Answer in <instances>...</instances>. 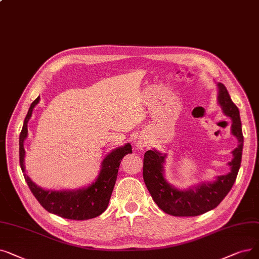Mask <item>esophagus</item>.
Listing matches in <instances>:
<instances>
[{"instance_id":"34e87169","label":"esophagus","mask_w":259,"mask_h":259,"mask_svg":"<svg viewBox=\"0 0 259 259\" xmlns=\"http://www.w3.org/2000/svg\"><path fill=\"white\" fill-rule=\"evenodd\" d=\"M146 146V143H145V141H143V140H139L138 142H137V147L139 148V149H142V148H144Z\"/></svg>"}]
</instances>
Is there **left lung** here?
Segmentation results:
<instances>
[{"label":"left lung","mask_w":259,"mask_h":259,"mask_svg":"<svg viewBox=\"0 0 259 259\" xmlns=\"http://www.w3.org/2000/svg\"><path fill=\"white\" fill-rule=\"evenodd\" d=\"M218 104L224 115L232 119V134L238 146L233 151V159L228 165L230 172L216 177L211 182H201L187 189H179L168 183L164 177V164L167 155L156 149L146 151L144 155L143 178L153 201L163 211L171 216L195 217L217 207L226 198L237 178L243 148V136L239 110L232 102L228 90L218 82Z\"/></svg>","instance_id":"obj_1"}]
</instances>
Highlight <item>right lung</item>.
I'll return each mask as SVG.
<instances>
[{"label": "right lung", "mask_w": 259, "mask_h": 259, "mask_svg": "<svg viewBox=\"0 0 259 259\" xmlns=\"http://www.w3.org/2000/svg\"><path fill=\"white\" fill-rule=\"evenodd\" d=\"M39 100L40 97H37L30 105L19 140L20 166L22 171L24 172L25 181L32 195L48 211L62 218L88 220L102 215L107 209L112 192H113L120 161L126 154L132 152L130 143L113 149L106 155L102 162V168L97 178L87 187L66 190L44 189L31 181V179L25 174L24 165V141L28 134L27 122L31 117L33 108L39 104Z\"/></svg>", "instance_id": "add662e5"}]
</instances>
